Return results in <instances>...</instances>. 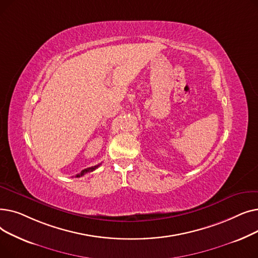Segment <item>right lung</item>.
<instances>
[{"label": "right lung", "mask_w": 258, "mask_h": 258, "mask_svg": "<svg viewBox=\"0 0 258 258\" xmlns=\"http://www.w3.org/2000/svg\"><path fill=\"white\" fill-rule=\"evenodd\" d=\"M99 166H100V164H97V165L92 166V167H88V168H86V169H84V170H81V172H80V173H78V174H76L75 177H76V178H80V177H83V175H85L86 173H88V172H91V171H93V170H95V169H97Z\"/></svg>", "instance_id": "obj_1"}]
</instances>
